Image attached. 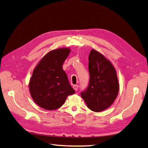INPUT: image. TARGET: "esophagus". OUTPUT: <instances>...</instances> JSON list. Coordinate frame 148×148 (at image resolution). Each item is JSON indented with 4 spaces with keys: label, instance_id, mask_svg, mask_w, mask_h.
Here are the masks:
<instances>
[{
    "label": "esophagus",
    "instance_id": "esophagus-1",
    "mask_svg": "<svg viewBox=\"0 0 148 148\" xmlns=\"http://www.w3.org/2000/svg\"><path fill=\"white\" fill-rule=\"evenodd\" d=\"M78 87H79V86H78L77 85H73V88L74 89V90L77 91V89H78Z\"/></svg>",
    "mask_w": 148,
    "mask_h": 148
}]
</instances>
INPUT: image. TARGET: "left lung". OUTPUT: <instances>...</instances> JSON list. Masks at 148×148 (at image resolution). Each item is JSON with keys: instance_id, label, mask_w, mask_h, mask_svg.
Instances as JSON below:
<instances>
[{"instance_id": "obj_1", "label": "left lung", "mask_w": 148, "mask_h": 148, "mask_svg": "<svg viewBox=\"0 0 148 148\" xmlns=\"http://www.w3.org/2000/svg\"><path fill=\"white\" fill-rule=\"evenodd\" d=\"M88 62L89 85L81 95L90 110L99 112L109 108L119 94L117 72L112 63L94 49L90 53Z\"/></svg>"}]
</instances>
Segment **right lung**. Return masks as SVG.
Masks as SVG:
<instances>
[{
	"instance_id": "add662e5",
	"label": "right lung",
	"mask_w": 148,
	"mask_h": 148,
	"mask_svg": "<svg viewBox=\"0 0 148 148\" xmlns=\"http://www.w3.org/2000/svg\"><path fill=\"white\" fill-rule=\"evenodd\" d=\"M71 49L68 47L49 51L34 69L29 83L33 101L41 108L54 110L60 108L68 95L75 93L63 70V64Z\"/></svg>"
}]
</instances>
